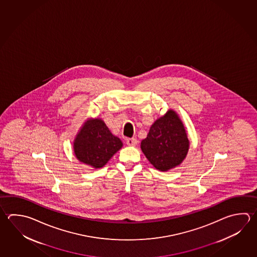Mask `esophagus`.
I'll return each mask as SVG.
<instances>
[{
  "label": "esophagus",
  "mask_w": 257,
  "mask_h": 257,
  "mask_svg": "<svg viewBox=\"0 0 257 257\" xmlns=\"http://www.w3.org/2000/svg\"><path fill=\"white\" fill-rule=\"evenodd\" d=\"M137 144V140L136 138H127L126 139V145L127 146H135Z\"/></svg>",
  "instance_id": "34e87169"
}]
</instances>
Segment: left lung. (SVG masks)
I'll list each match as a JSON object with an SVG mask.
<instances>
[{
  "instance_id": "left-lung-1",
  "label": "left lung",
  "mask_w": 257,
  "mask_h": 257,
  "mask_svg": "<svg viewBox=\"0 0 257 257\" xmlns=\"http://www.w3.org/2000/svg\"><path fill=\"white\" fill-rule=\"evenodd\" d=\"M141 148L156 169L167 171L179 165L189 149V141L175 111L166 112L151 126Z\"/></svg>"
}]
</instances>
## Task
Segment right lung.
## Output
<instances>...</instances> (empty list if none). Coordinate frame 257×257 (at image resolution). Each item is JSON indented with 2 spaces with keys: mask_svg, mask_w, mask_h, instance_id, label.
<instances>
[{
  "mask_svg": "<svg viewBox=\"0 0 257 257\" xmlns=\"http://www.w3.org/2000/svg\"><path fill=\"white\" fill-rule=\"evenodd\" d=\"M121 146V141L111 135L106 124L101 119H94L81 129L73 149L78 160L93 168H101Z\"/></svg>",
  "mask_w": 257,
  "mask_h": 257,
  "instance_id": "obj_1",
  "label": "right lung"
}]
</instances>
